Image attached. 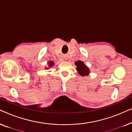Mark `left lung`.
<instances>
[{
  "label": "left lung",
  "mask_w": 132,
  "mask_h": 132,
  "mask_svg": "<svg viewBox=\"0 0 132 132\" xmlns=\"http://www.w3.org/2000/svg\"><path fill=\"white\" fill-rule=\"evenodd\" d=\"M75 65H76L77 71L82 76H87L89 75L90 71L89 68L84 64V62L82 61H77L75 62Z\"/></svg>",
  "instance_id": "1"
}]
</instances>
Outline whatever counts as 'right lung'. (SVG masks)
Listing matches in <instances>:
<instances>
[{
	"label": "right lung",
	"mask_w": 132,
	"mask_h": 132,
	"mask_svg": "<svg viewBox=\"0 0 132 132\" xmlns=\"http://www.w3.org/2000/svg\"><path fill=\"white\" fill-rule=\"evenodd\" d=\"M47 65H48V67H45V69L47 70V69H49L50 68H52V67L55 65V62H54L53 61H48V62H47Z\"/></svg>",
	"instance_id": "1"
}]
</instances>
